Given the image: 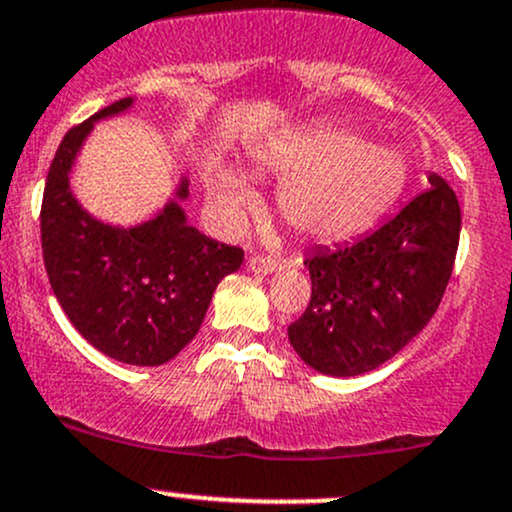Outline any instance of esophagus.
<instances>
[{"label": "esophagus", "mask_w": 512, "mask_h": 512, "mask_svg": "<svg viewBox=\"0 0 512 512\" xmlns=\"http://www.w3.org/2000/svg\"><path fill=\"white\" fill-rule=\"evenodd\" d=\"M247 269H250V272H255V274H274V272H279V269H282V262L274 260V257L257 255V257H250V260H247Z\"/></svg>", "instance_id": "34e87169"}]
</instances>
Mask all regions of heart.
Here are the masks:
<instances>
[{
    "instance_id": "heart-1",
    "label": "heart",
    "mask_w": 512,
    "mask_h": 512,
    "mask_svg": "<svg viewBox=\"0 0 512 512\" xmlns=\"http://www.w3.org/2000/svg\"><path fill=\"white\" fill-rule=\"evenodd\" d=\"M252 162L284 177L277 194L284 221L296 233L325 243L367 230L408 182V167L396 150L340 128L267 140L252 150ZM209 196L218 221L233 228L252 189L238 172L221 167Z\"/></svg>"
}]
</instances>
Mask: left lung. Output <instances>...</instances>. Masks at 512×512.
Masks as SVG:
<instances>
[{
    "label": "left lung",
    "mask_w": 512,
    "mask_h": 512,
    "mask_svg": "<svg viewBox=\"0 0 512 512\" xmlns=\"http://www.w3.org/2000/svg\"><path fill=\"white\" fill-rule=\"evenodd\" d=\"M428 179V192L374 233L318 247L306 260L313 294L289 325V342L316 372H372L435 316L452 277L462 211L440 174Z\"/></svg>",
    "instance_id": "left-lung-1"
}]
</instances>
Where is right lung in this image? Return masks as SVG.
I'll list each match as a JSON object with an SVG mask.
<instances>
[{
  "mask_svg": "<svg viewBox=\"0 0 512 512\" xmlns=\"http://www.w3.org/2000/svg\"><path fill=\"white\" fill-rule=\"evenodd\" d=\"M133 104V97L114 101L67 131L48 170L41 243L53 294L77 333L116 362L160 367L194 340L213 291L245 255L189 223L184 177L172 199L136 226L101 221L77 201L70 174L84 140L94 123Z\"/></svg>",
  "mask_w": 512,
  "mask_h": 512,
  "instance_id": "1",
  "label": "right lung"
}]
</instances>
